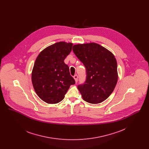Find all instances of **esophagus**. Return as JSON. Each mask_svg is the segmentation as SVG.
Returning <instances> with one entry per match:
<instances>
[{"label":"esophagus","mask_w":149,"mask_h":149,"mask_svg":"<svg viewBox=\"0 0 149 149\" xmlns=\"http://www.w3.org/2000/svg\"><path fill=\"white\" fill-rule=\"evenodd\" d=\"M74 79H75V82L76 83H77V81H78V76L77 75H74Z\"/></svg>","instance_id":"34e87169"}]
</instances>
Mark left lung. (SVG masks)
Returning <instances> with one entry per match:
<instances>
[{
  "label": "left lung",
  "instance_id": "obj_1",
  "mask_svg": "<svg viewBox=\"0 0 149 149\" xmlns=\"http://www.w3.org/2000/svg\"><path fill=\"white\" fill-rule=\"evenodd\" d=\"M72 50L86 68V81L78 86L83 99L92 104L103 102L113 92L118 80L113 54L94 42L75 45Z\"/></svg>",
  "mask_w": 149,
  "mask_h": 149
}]
</instances>
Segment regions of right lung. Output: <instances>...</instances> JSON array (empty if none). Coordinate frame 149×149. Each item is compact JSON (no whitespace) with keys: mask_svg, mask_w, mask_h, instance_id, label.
<instances>
[{"mask_svg":"<svg viewBox=\"0 0 149 149\" xmlns=\"http://www.w3.org/2000/svg\"><path fill=\"white\" fill-rule=\"evenodd\" d=\"M72 45L63 41L55 43L43 49L36 59L32 83L37 95L47 103L61 102L70 86L75 84L69 66L64 63Z\"/></svg>","mask_w":149,"mask_h":149,"instance_id":"add662e5","label":"right lung"}]
</instances>
